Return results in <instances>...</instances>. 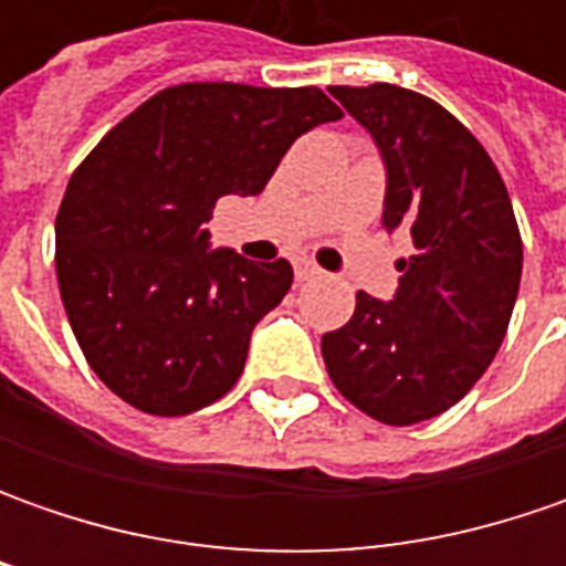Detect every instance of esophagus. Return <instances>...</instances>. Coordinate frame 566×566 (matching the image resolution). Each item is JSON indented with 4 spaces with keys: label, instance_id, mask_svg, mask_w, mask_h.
I'll list each match as a JSON object with an SVG mask.
<instances>
[{
    "label": "esophagus",
    "instance_id": "1",
    "mask_svg": "<svg viewBox=\"0 0 566 566\" xmlns=\"http://www.w3.org/2000/svg\"><path fill=\"white\" fill-rule=\"evenodd\" d=\"M312 276H321V268H317V264H312V261H298V264H295V280H298V283H305V280H312Z\"/></svg>",
    "mask_w": 566,
    "mask_h": 566
}]
</instances>
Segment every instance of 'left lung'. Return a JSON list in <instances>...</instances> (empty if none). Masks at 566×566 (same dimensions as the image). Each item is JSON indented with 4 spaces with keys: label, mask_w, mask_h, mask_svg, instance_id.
Segmentation results:
<instances>
[{
    "label": "left lung",
    "mask_w": 566,
    "mask_h": 566,
    "mask_svg": "<svg viewBox=\"0 0 566 566\" xmlns=\"http://www.w3.org/2000/svg\"><path fill=\"white\" fill-rule=\"evenodd\" d=\"M378 144L387 232H406L390 302L356 295V312L321 337L337 390L384 424L441 416L501 349L520 293L523 242L511 195L485 147L441 103L397 84L331 87Z\"/></svg>",
    "instance_id": "left-lung-1"
}]
</instances>
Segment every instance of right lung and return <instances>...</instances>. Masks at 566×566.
Wrapping results in <instances>:
<instances>
[{
    "label": "right lung",
    "mask_w": 566,
    "mask_h": 566,
    "mask_svg": "<svg viewBox=\"0 0 566 566\" xmlns=\"http://www.w3.org/2000/svg\"><path fill=\"white\" fill-rule=\"evenodd\" d=\"M343 119L317 87L195 81L103 135L55 217V276L97 378L150 416H188L232 390L254 324L293 286L290 261L210 249L223 195H261L283 154Z\"/></svg>",
    "instance_id": "add662e5"
}]
</instances>
